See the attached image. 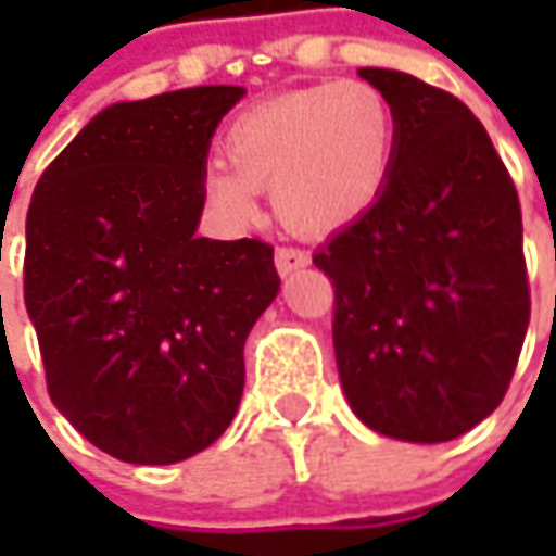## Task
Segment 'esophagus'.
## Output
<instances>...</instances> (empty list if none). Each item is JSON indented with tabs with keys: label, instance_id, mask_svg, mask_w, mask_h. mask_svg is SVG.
Here are the masks:
<instances>
[{
	"label": "esophagus",
	"instance_id": "1",
	"mask_svg": "<svg viewBox=\"0 0 556 556\" xmlns=\"http://www.w3.org/2000/svg\"><path fill=\"white\" fill-rule=\"evenodd\" d=\"M309 253L306 250H300V247H278L275 250V266L281 275H290V271H296V268L309 266Z\"/></svg>",
	"mask_w": 556,
	"mask_h": 556
}]
</instances>
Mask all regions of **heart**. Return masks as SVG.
Masks as SVG:
<instances>
[{"mask_svg":"<svg viewBox=\"0 0 556 556\" xmlns=\"http://www.w3.org/2000/svg\"><path fill=\"white\" fill-rule=\"evenodd\" d=\"M395 129L393 101L365 79L268 98L225 129V166L203 173V198L235 225L256 219L260 188L300 231L353 223L387 185Z\"/></svg>","mask_w":556,"mask_h":556,"instance_id":"heart-1","label":"heart"}]
</instances>
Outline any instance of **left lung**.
Segmentation results:
<instances>
[{"label":"left lung","mask_w":556,"mask_h":556,"mask_svg":"<svg viewBox=\"0 0 556 556\" xmlns=\"http://www.w3.org/2000/svg\"><path fill=\"white\" fill-rule=\"evenodd\" d=\"M380 198L315 250L333 285V353L353 412L405 442H448L502 405L529 328L520 198L473 111L399 71Z\"/></svg>","instance_id":"8db88e82"}]
</instances>
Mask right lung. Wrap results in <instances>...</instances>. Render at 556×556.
Here are the masks:
<instances>
[{"label": "right lung", "instance_id": "right-lung-1", "mask_svg": "<svg viewBox=\"0 0 556 556\" xmlns=\"http://www.w3.org/2000/svg\"><path fill=\"white\" fill-rule=\"evenodd\" d=\"M241 86L119 101L86 123L27 210L24 303L58 412L129 464L223 437L244 340L281 288L271 244L198 238L206 151Z\"/></svg>", "mask_w": 556, "mask_h": 556}]
</instances>
